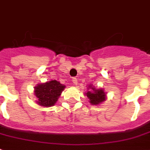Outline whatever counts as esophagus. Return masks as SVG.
<instances>
[{
  "instance_id": "1",
  "label": "esophagus",
  "mask_w": 150,
  "mask_h": 150,
  "mask_svg": "<svg viewBox=\"0 0 150 150\" xmlns=\"http://www.w3.org/2000/svg\"><path fill=\"white\" fill-rule=\"evenodd\" d=\"M71 81H72L73 83H74L75 85H77V84H78V79H76V78H72Z\"/></svg>"
}]
</instances>
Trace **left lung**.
<instances>
[{"mask_svg": "<svg viewBox=\"0 0 150 150\" xmlns=\"http://www.w3.org/2000/svg\"><path fill=\"white\" fill-rule=\"evenodd\" d=\"M88 91L85 93L89 99V102L93 105H99L106 100V93L103 89H97L92 85H89Z\"/></svg>", "mask_w": 150, "mask_h": 150, "instance_id": "1", "label": "left lung"}]
</instances>
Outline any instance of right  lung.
I'll list each match as a JSON object with an SVG mask.
<instances>
[{"label":"right lung","mask_w":150,"mask_h":150,"mask_svg":"<svg viewBox=\"0 0 150 150\" xmlns=\"http://www.w3.org/2000/svg\"><path fill=\"white\" fill-rule=\"evenodd\" d=\"M65 87L66 86L57 80L38 84L34 86V95L37 98L36 103L43 107L53 106Z\"/></svg>","instance_id":"obj_1"}]
</instances>
